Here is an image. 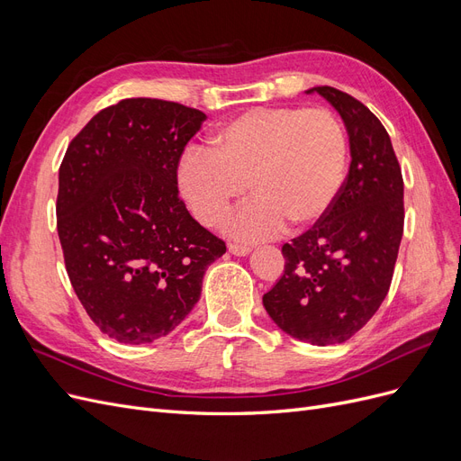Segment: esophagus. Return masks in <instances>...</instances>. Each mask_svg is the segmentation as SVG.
Masks as SVG:
<instances>
[{
    "label": "esophagus",
    "mask_w": 461,
    "mask_h": 461,
    "mask_svg": "<svg viewBox=\"0 0 461 461\" xmlns=\"http://www.w3.org/2000/svg\"><path fill=\"white\" fill-rule=\"evenodd\" d=\"M229 252L234 256H246L252 252V248L249 246H242V244H229Z\"/></svg>",
    "instance_id": "obj_1"
}]
</instances>
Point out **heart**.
I'll return each mask as SVG.
<instances>
[{"label":"heart","instance_id":"heart-1","mask_svg":"<svg viewBox=\"0 0 461 461\" xmlns=\"http://www.w3.org/2000/svg\"><path fill=\"white\" fill-rule=\"evenodd\" d=\"M348 140L329 109L254 107L212 136V151L192 148L178 165V188L205 227H219L236 200L252 194L229 230L256 240L302 230L327 215L339 198Z\"/></svg>","mask_w":461,"mask_h":461}]
</instances>
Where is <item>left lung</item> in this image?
Wrapping results in <instances>:
<instances>
[{
	"instance_id": "1",
	"label": "left lung",
	"mask_w": 461,
	"mask_h": 461,
	"mask_svg": "<svg viewBox=\"0 0 461 461\" xmlns=\"http://www.w3.org/2000/svg\"><path fill=\"white\" fill-rule=\"evenodd\" d=\"M310 92L344 119L352 163L327 215L283 246L285 273L263 305L290 337L329 346L364 329L388 294L403 234V178L386 129L364 104L332 86Z\"/></svg>"
}]
</instances>
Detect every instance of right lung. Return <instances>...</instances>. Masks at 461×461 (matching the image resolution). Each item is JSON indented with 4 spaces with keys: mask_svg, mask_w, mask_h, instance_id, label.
I'll list each match as a JSON object with an SVG mask.
<instances>
[{
    "mask_svg": "<svg viewBox=\"0 0 461 461\" xmlns=\"http://www.w3.org/2000/svg\"><path fill=\"white\" fill-rule=\"evenodd\" d=\"M183 104L129 97L94 115L59 167L58 234L94 325L121 344L169 334L227 252L178 196V161L205 121Z\"/></svg>",
    "mask_w": 461,
    "mask_h": 461,
    "instance_id": "right-lung-1",
    "label": "right lung"
}]
</instances>
